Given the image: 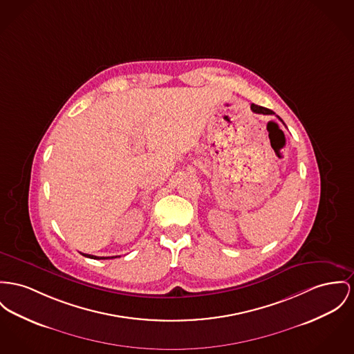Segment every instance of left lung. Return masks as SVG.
<instances>
[{"label":"left lung","mask_w":354,"mask_h":354,"mask_svg":"<svg viewBox=\"0 0 354 354\" xmlns=\"http://www.w3.org/2000/svg\"><path fill=\"white\" fill-rule=\"evenodd\" d=\"M251 110H252L254 113H257V114H264V115H272V114H274V111H271L270 109L261 107V106H258V104H251ZM278 118H279V117H278ZM281 120H282V119H281Z\"/></svg>","instance_id":"8db88e82"}]
</instances>
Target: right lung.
<instances>
[{"label":"right lung","instance_id":"obj_1","mask_svg":"<svg viewBox=\"0 0 354 354\" xmlns=\"http://www.w3.org/2000/svg\"><path fill=\"white\" fill-rule=\"evenodd\" d=\"M82 255H83V257H86V258H90V259H113V258H114V257H113V258H102V257L99 258V257H94V255H88V254H82Z\"/></svg>","mask_w":354,"mask_h":354}]
</instances>
